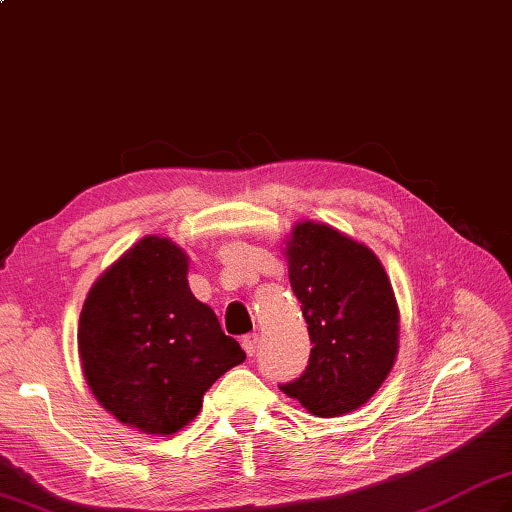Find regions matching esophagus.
<instances>
[{
    "label": "esophagus",
    "instance_id": "1",
    "mask_svg": "<svg viewBox=\"0 0 512 512\" xmlns=\"http://www.w3.org/2000/svg\"><path fill=\"white\" fill-rule=\"evenodd\" d=\"M257 343H259V336H257V334L244 336V341H242L244 352H246L248 356H255V352H257Z\"/></svg>",
    "mask_w": 512,
    "mask_h": 512
}]
</instances>
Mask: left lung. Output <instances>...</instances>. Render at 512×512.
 <instances>
[{
	"label": "left lung",
	"mask_w": 512,
	"mask_h": 512,
	"mask_svg": "<svg viewBox=\"0 0 512 512\" xmlns=\"http://www.w3.org/2000/svg\"><path fill=\"white\" fill-rule=\"evenodd\" d=\"M286 259L312 350L306 372L281 391L312 416H345L376 394L396 363L394 288L374 250L330 224L297 222Z\"/></svg>",
	"instance_id": "obj_1"
}]
</instances>
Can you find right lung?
I'll return each mask as SVG.
<instances>
[{
  "label": "right lung",
  "instance_id": "1",
  "mask_svg": "<svg viewBox=\"0 0 512 512\" xmlns=\"http://www.w3.org/2000/svg\"><path fill=\"white\" fill-rule=\"evenodd\" d=\"M189 257L147 235L94 281L79 319L88 387L112 416L149 436H173L198 416L217 378L244 350L193 297Z\"/></svg>",
  "mask_w": 512,
  "mask_h": 512
}]
</instances>
